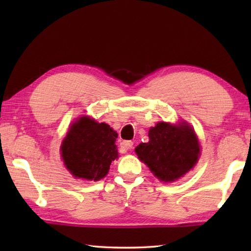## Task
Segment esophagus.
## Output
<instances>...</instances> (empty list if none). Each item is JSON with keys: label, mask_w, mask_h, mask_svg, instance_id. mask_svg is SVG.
<instances>
[{"label": "esophagus", "mask_w": 251, "mask_h": 251, "mask_svg": "<svg viewBox=\"0 0 251 251\" xmlns=\"http://www.w3.org/2000/svg\"><path fill=\"white\" fill-rule=\"evenodd\" d=\"M132 146H134V142H132V141H128V140H127V141L121 142V148H122L123 150H124L125 152L130 150V149L132 148Z\"/></svg>", "instance_id": "34e87169"}]
</instances>
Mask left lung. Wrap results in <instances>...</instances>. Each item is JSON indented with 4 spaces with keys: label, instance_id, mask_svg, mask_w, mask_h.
<instances>
[{
    "label": "left lung",
    "instance_id": "left-lung-1",
    "mask_svg": "<svg viewBox=\"0 0 251 251\" xmlns=\"http://www.w3.org/2000/svg\"><path fill=\"white\" fill-rule=\"evenodd\" d=\"M149 142L140 143L135 151L138 158L164 182L183 177L199 161V139L185 122L178 125L159 122L149 130Z\"/></svg>",
    "mask_w": 251,
    "mask_h": 251
}]
</instances>
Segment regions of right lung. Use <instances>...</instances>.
Masks as SVG:
<instances>
[{
  "mask_svg": "<svg viewBox=\"0 0 251 251\" xmlns=\"http://www.w3.org/2000/svg\"><path fill=\"white\" fill-rule=\"evenodd\" d=\"M117 134L105 123L85 115L71 125L60 151L67 169L75 178L98 181L104 178L112 161L119 157Z\"/></svg>",
  "mask_w": 251,
  "mask_h": 251,
  "instance_id": "1",
  "label": "right lung"
}]
</instances>
